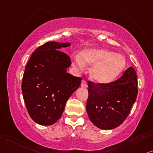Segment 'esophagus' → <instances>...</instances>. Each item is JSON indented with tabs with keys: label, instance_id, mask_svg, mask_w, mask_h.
I'll return each instance as SVG.
<instances>
[{
	"label": "esophagus",
	"instance_id": "esophagus-1",
	"mask_svg": "<svg viewBox=\"0 0 153 153\" xmlns=\"http://www.w3.org/2000/svg\"><path fill=\"white\" fill-rule=\"evenodd\" d=\"M81 86L83 87V88H87V87H88V83H87V81L85 80H82Z\"/></svg>",
	"mask_w": 153,
	"mask_h": 153
}]
</instances>
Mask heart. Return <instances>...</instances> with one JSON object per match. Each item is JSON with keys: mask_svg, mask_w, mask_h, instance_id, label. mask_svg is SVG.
<instances>
[{"mask_svg": "<svg viewBox=\"0 0 153 153\" xmlns=\"http://www.w3.org/2000/svg\"><path fill=\"white\" fill-rule=\"evenodd\" d=\"M81 56L73 58V64L81 70L85 65H92L90 69L92 78L100 83H109L113 81L124 70L126 62L123 55L104 49H88L81 53Z\"/></svg>", "mask_w": 153, "mask_h": 153, "instance_id": "1", "label": "heart"}]
</instances>
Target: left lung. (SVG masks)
Returning <instances> with one entry per match:
<instances>
[{
    "mask_svg": "<svg viewBox=\"0 0 153 153\" xmlns=\"http://www.w3.org/2000/svg\"><path fill=\"white\" fill-rule=\"evenodd\" d=\"M86 109L90 120L99 128H117L128 117L138 94L137 75L130 67L118 80L109 83L88 81Z\"/></svg>",
    "mask_w": 153,
    "mask_h": 153,
    "instance_id": "obj_1",
    "label": "left lung"
}]
</instances>
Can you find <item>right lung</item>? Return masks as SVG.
Masks as SVG:
<instances>
[{
	"instance_id": "obj_1",
	"label": "right lung",
	"mask_w": 153,
	"mask_h": 153,
	"mask_svg": "<svg viewBox=\"0 0 153 153\" xmlns=\"http://www.w3.org/2000/svg\"><path fill=\"white\" fill-rule=\"evenodd\" d=\"M70 43L48 42L35 49L25 67L22 92L33 121L53 124L61 118L67 100L80 86L82 78L66 72L70 57L61 51Z\"/></svg>"
}]
</instances>
